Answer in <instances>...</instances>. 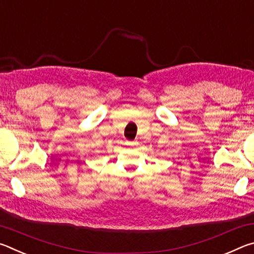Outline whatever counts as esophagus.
<instances>
[{"label": "esophagus", "mask_w": 254, "mask_h": 254, "mask_svg": "<svg viewBox=\"0 0 254 254\" xmlns=\"http://www.w3.org/2000/svg\"><path fill=\"white\" fill-rule=\"evenodd\" d=\"M127 145H137L139 144V142H137V141H127Z\"/></svg>", "instance_id": "34e87169"}]
</instances>
